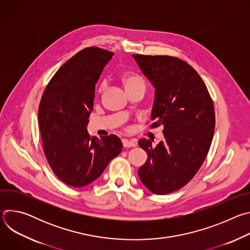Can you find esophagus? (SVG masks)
I'll list each match as a JSON object with an SVG mask.
<instances>
[{
	"label": "esophagus",
	"mask_w": 250,
	"mask_h": 250,
	"mask_svg": "<svg viewBox=\"0 0 250 250\" xmlns=\"http://www.w3.org/2000/svg\"><path fill=\"white\" fill-rule=\"evenodd\" d=\"M123 146H124V147H135L136 142L134 140L123 139Z\"/></svg>",
	"instance_id": "obj_1"
}]
</instances>
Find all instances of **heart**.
I'll list each match as a JSON object with an SVG mask.
<instances>
[{
	"mask_svg": "<svg viewBox=\"0 0 250 250\" xmlns=\"http://www.w3.org/2000/svg\"><path fill=\"white\" fill-rule=\"evenodd\" d=\"M122 82L123 85L125 86L126 92L137 88V87H145V81L142 79L139 75L135 74V73H131V72H127V73H124L122 75ZM105 88V83L102 82L99 86V93H102Z\"/></svg>",
	"mask_w": 250,
	"mask_h": 250,
	"instance_id": "obj_1",
	"label": "heart"
}]
</instances>
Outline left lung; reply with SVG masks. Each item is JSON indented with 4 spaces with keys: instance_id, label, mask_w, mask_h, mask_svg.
<instances>
[{
    "instance_id": "8db88e82",
    "label": "left lung",
    "mask_w": 250,
    "mask_h": 250,
    "mask_svg": "<svg viewBox=\"0 0 250 250\" xmlns=\"http://www.w3.org/2000/svg\"><path fill=\"white\" fill-rule=\"evenodd\" d=\"M132 57L155 88L151 127L161 125L164 134L156 147L149 139L138 140L147 153L138 176L149 191L166 195L189 183L202 166L215 131L213 104L197 71L182 59L168 55Z\"/></svg>"
}]
</instances>
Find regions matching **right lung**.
Masks as SVG:
<instances>
[{"label": "right lung", "instance_id": "right-lung-1", "mask_svg": "<svg viewBox=\"0 0 250 250\" xmlns=\"http://www.w3.org/2000/svg\"><path fill=\"white\" fill-rule=\"evenodd\" d=\"M113 55L96 46L79 51L59 68L42 97L39 124L43 151L54 174L69 186L95 181L123 149L117 135L99 139L87 131L95 85Z\"/></svg>", "mask_w": 250, "mask_h": 250}]
</instances>
